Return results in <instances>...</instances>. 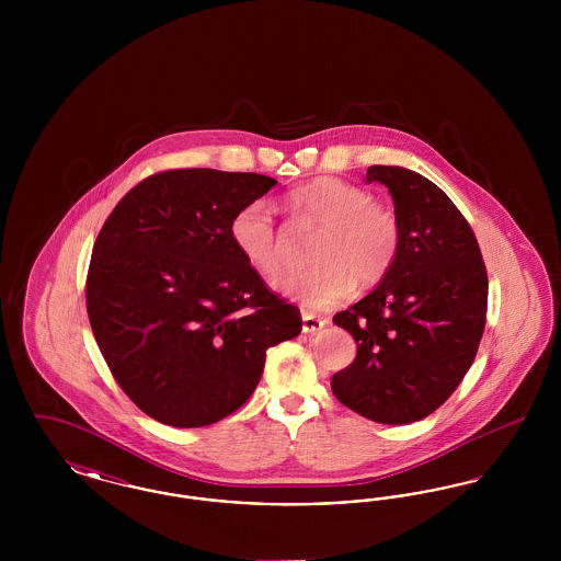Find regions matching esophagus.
I'll use <instances>...</instances> for the list:
<instances>
[{"instance_id":"esophagus-1","label":"esophagus","mask_w":561,"mask_h":561,"mask_svg":"<svg viewBox=\"0 0 561 561\" xmlns=\"http://www.w3.org/2000/svg\"><path fill=\"white\" fill-rule=\"evenodd\" d=\"M323 325H325V320L316 318L313 313H302V332L305 334H316V332H320Z\"/></svg>"}]
</instances>
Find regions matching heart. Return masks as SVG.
I'll return each instance as SVG.
<instances>
[{"instance_id": "heart-1", "label": "heart", "mask_w": 561, "mask_h": 561, "mask_svg": "<svg viewBox=\"0 0 561 561\" xmlns=\"http://www.w3.org/2000/svg\"><path fill=\"white\" fill-rule=\"evenodd\" d=\"M288 204L296 225L321 229L311 250L316 267L277 284L279 293L305 309H328L347 298L355 284L370 288L393 267L400 254V218L389 206L373 202L366 188L323 176L294 188ZM231 240L243 261L265 277H277L288 267V236L265 199L236 213Z\"/></svg>"}]
</instances>
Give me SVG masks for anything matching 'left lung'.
I'll return each instance as SVG.
<instances>
[{"instance_id":"obj_1","label":"left lung","mask_w":561,"mask_h":561,"mask_svg":"<svg viewBox=\"0 0 561 561\" xmlns=\"http://www.w3.org/2000/svg\"><path fill=\"white\" fill-rule=\"evenodd\" d=\"M366 181L393 197L400 254L373 293L334 316L357 355L332 376V391L374 423L408 425L435 412L471 368L488 273L473 229L442 188L400 165H370Z\"/></svg>"}]
</instances>
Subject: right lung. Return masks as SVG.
<instances>
[{
	"label": "right lung",
	"mask_w": 561,
	"mask_h": 561,
	"mask_svg": "<svg viewBox=\"0 0 561 561\" xmlns=\"http://www.w3.org/2000/svg\"><path fill=\"white\" fill-rule=\"evenodd\" d=\"M277 185L254 172L168 170L130 188L94 241L85 307L124 393L170 427H206L254 393L267 348L300 334L231 240Z\"/></svg>",
	"instance_id": "add662e5"
}]
</instances>
